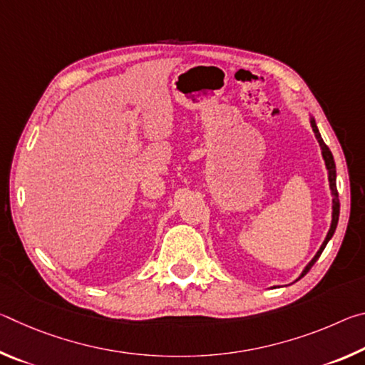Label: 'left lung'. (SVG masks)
<instances>
[{
    "label": "left lung",
    "instance_id": "8db88e82",
    "mask_svg": "<svg viewBox=\"0 0 365 365\" xmlns=\"http://www.w3.org/2000/svg\"><path fill=\"white\" fill-rule=\"evenodd\" d=\"M311 127H312L314 133H316V138H317L319 145H320V150H322V156H324V160H325L327 170H329V182H330V190H331V196H333V214H331V225H330V230H329V233H327L325 242L322 243V246H320V250L317 251V255L314 256L312 261L306 265V269H304V270H302V274H301L299 279H302V277H304V275L307 274V272L311 270L312 265L316 264V261H317V259L320 257V255H322V251L325 250L327 243L330 242V238L333 237V233H335V230H336L338 217H339V200H338V190H336V168H335V160H333L331 151L329 150V146H327V145L324 143L322 137H320L319 128H317V125H316V120H314V119H311ZM299 279H298V280H299Z\"/></svg>",
    "mask_w": 365,
    "mask_h": 365
}]
</instances>
